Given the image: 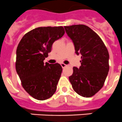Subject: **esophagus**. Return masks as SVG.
Listing matches in <instances>:
<instances>
[{
    "label": "esophagus",
    "mask_w": 122,
    "mask_h": 122,
    "mask_svg": "<svg viewBox=\"0 0 122 122\" xmlns=\"http://www.w3.org/2000/svg\"><path fill=\"white\" fill-rule=\"evenodd\" d=\"M61 67H62V68H64V67H66V64H64V63H61Z\"/></svg>",
    "instance_id": "esophagus-1"
}]
</instances>
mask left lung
Instances as JSON below:
<instances>
[{
  "instance_id": "obj_1",
  "label": "left lung",
  "mask_w": 122,
  "mask_h": 122,
  "mask_svg": "<svg viewBox=\"0 0 122 122\" xmlns=\"http://www.w3.org/2000/svg\"><path fill=\"white\" fill-rule=\"evenodd\" d=\"M76 53L81 55V66L73 67L69 77L74 90L83 97L95 95L103 86L109 70V55L99 36L83 24L64 26Z\"/></svg>"
}]
</instances>
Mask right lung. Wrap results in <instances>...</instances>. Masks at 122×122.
<instances>
[{"instance_id":"add662e5","label":"right lung","mask_w":122,"mask_h":122,"mask_svg":"<svg viewBox=\"0 0 122 122\" xmlns=\"http://www.w3.org/2000/svg\"><path fill=\"white\" fill-rule=\"evenodd\" d=\"M64 32L62 26L37 27L24 35L18 45L16 72L23 87L35 99H47L56 90L62 67L58 63L44 64L43 60Z\"/></svg>"}]
</instances>
